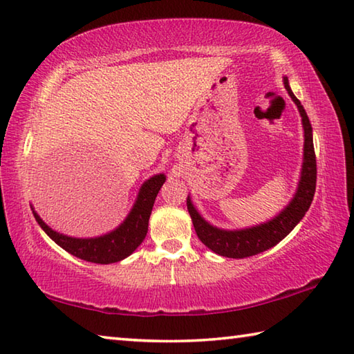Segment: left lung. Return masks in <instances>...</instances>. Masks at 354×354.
Instances as JSON below:
<instances>
[{
	"mask_svg": "<svg viewBox=\"0 0 354 354\" xmlns=\"http://www.w3.org/2000/svg\"><path fill=\"white\" fill-rule=\"evenodd\" d=\"M283 83L288 94L291 95L292 102L299 108V113L301 115V125H304L305 131L304 165H301L297 192H295L291 203L277 216L272 218V220L259 224V226L240 230H224L212 226V224H209L198 214V210L190 201V196H187V210L192 216V221H194L198 239L218 255L229 257V259H246V257L265 252V250L283 240L297 226L313 203L317 179L316 153H314L313 144V128L300 100L295 97L291 88H289L288 77H283Z\"/></svg>",
	"mask_w": 354,
	"mask_h": 354,
	"instance_id": "obj_1",
	"label": "left lung"
}]
</instances>
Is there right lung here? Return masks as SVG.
<instances>
[{
	"label": "right lung",
	"mask_w": 354,
	"mask_h": 354,
	"mask_svg": "<svg viewBox=\"0 0 354 354\" xmlns=\"http://www.w3.org/2000/svg\"><path fill=\"white\" fill-rule=\"evenodd\" d=\"M164 183L165 175L162 173L147 179L140 187L136 203H134L125 221L113 232L95 236V239H73V236L55 232L38 216L35 210L32 212H34V216L40 227L66 252L73 254L77 259L99 263V265H110V263L127 259L144 241L147 230H149L153 204H155V199Z\"/></svg>",
	"instance_id": "add662e5"
}]
</instances>
